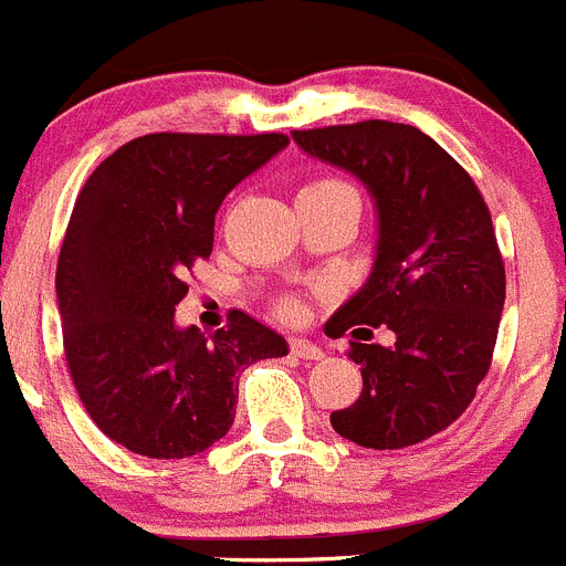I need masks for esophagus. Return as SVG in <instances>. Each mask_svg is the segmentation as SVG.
<instances>
[{
  "mask_svg": "<svg viewBox=\"0 0 566 566\" xmlns=\"http://www.w3.org/2000/svg\"><path fill=\"white\" fill-rule=\"evenodd\" d=\"M287 347H290V356L304 358V361H316V358L324 356L322 347H316V344H311V342H304V338H290Z\"/></svg>",
  "mask_w": 566,
  "mask_h": 566,
  "instance_id": "obj_1",
  "label": "esophagus"
}]
</instances>
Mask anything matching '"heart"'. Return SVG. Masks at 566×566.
<instances>
[{"instance_id":"heart-1","label":"heart","mask_w":566,"mask_h":566,"mask_svg":"<svg viewBox=\"0 0 566 566\" xmlns=\"http://www.w3.org/2000/svg\"><path fill=\"white\" fill-rule=\"evenodd\" d=\"M298 196H358L356 188H353L350 181H344V179H336V176H322V179H313L307 181L302 188V193ZM298 302L296 298H284L282 304H279V313L287 318L298 316Z\"/></svg>"}]
</instances>
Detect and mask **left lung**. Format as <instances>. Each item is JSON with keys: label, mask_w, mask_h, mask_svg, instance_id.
I'll return each mask as SVG.
<instances>
[{"label": "left lung", "mask_w": 566, "mask_h": 566, "mask_svg": "<svg viewBox=\"0 0 566 566\" xmlns=\"http://www.w3.org/2000/svg\"><path fill=\"white\" fill-rule=\"evenodd\" d=\"M293 139L365 181L381 224L370 282L324 327L353 333L347 353L361 365V392L331 412L333 430L373 450L419 444L459 419L493 365L507 279L488 201L412 125L367 119ZM370 326L397 342L373 345Z\"/></svg>", "instance_id": "1"}]
</instances>
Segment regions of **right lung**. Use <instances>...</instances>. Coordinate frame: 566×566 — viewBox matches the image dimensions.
<instances>
[{"mask_svg": "<svg viewBox=\"0 0 566 566\" xmlns=\"http://www.w3.org/2000/svg\"><path fill=\"white\" fill-rule=\"evenodd\" d=\"M284 134H147L78 190L56 262L73 387L107 439L147 459H188L230 430L242 367L287 344L242 311L205 338L179 331L188 273L210 259L216 210Z\"/></svg>", "mask_w": 566, "mask_h": 566, "instance_id": "right-lung-1", "label": "right lung"}]
</instances>
